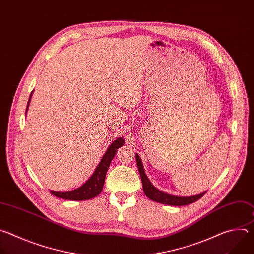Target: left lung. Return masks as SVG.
Returning <instances> with one entry per match:
<instances>
[{
  "label": "left lung",
  "mask_w": 254,
  "mask_h": 254,
  "mask_svg": "<svg viewBox=\"0 0 254 254\" xmlns=\"http://www.w3.org/2000/svg\"><path fill=\"white\" fill-rule=\"evenodd\" d=\"M135 160H136V165H137V169H138V172H139V176H140V179H141L143 193L146 194L147 197H149L151 200H153L155 202L162 203V204H165V205H171V206H184V205L192 204V203L198 201L207 192V191H205V192H203L199 195L189 196V197L174 196V195L164 193V192L160 191L159 189H157L150 182L148 176L146 175V173H144L141 160H140V158L137 154H135Z\"/></svg>",
  "instance_id": "left-lung-1"
}]
</instances>
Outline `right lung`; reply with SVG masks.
Segmentation results:
<instances>
[{"mask_svg":"<svg viewBox=\"0 0 254 254\" xmlns=\"http://www.w3.org/2000/svg\"><path fill=\"white\" fill-rule=\"evenodd\" d=\"M32 93H33V91L31 92V95H30L29 100H28L26 114H27V111H28L29 104H30ZM124 143H125V140H124L123 137H119L114 142H112L111 146L108 147L105 154L101 158L99 164L97 165V167L94 170L91 177L79 188H77L75 190H72V191H68V192L50 191L51 194L58 197V198L65 199V200H72V201L88 200V199H92V198L98 196L100 194V192L102 191V188H103V185H104L105 175H106L107 169H108V167H110L118 149L121 148L122 146H124Z\"/></svg>","mask_w":254,"mask_h":254,"instance_id":"right-lung-1","label":"right lung"}]
</instances>
